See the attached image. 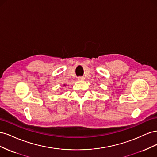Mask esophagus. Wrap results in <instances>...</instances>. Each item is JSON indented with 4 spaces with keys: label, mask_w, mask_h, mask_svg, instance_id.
Instances as JSON below:
<instances>
[{
    "label": "esophagus",
    "mask_w": 157,
    "mask_h": 157,
    "mask_svg": "<svg viewBox=\"0 0 157 157\" xmlns=\"http://www.w3.org/2000/svg\"><path fill=\"white\" fill-rule=\"evenodd\" d=\"M78 80H84V77H78Z\"/></svg>",
    "instance_id": "obj_1"
}]
</instances>
